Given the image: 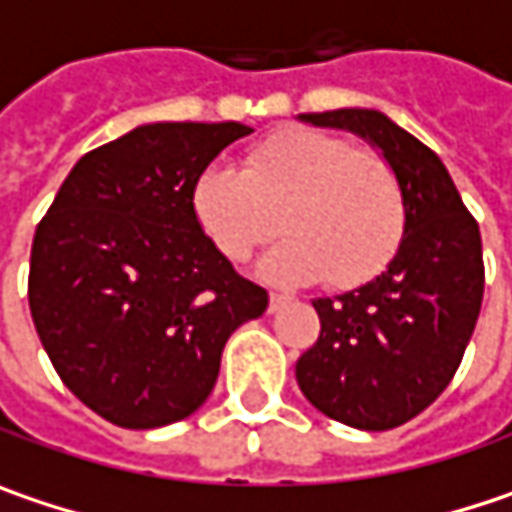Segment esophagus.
<instances>
[{"mask_svg":"<svg viewBox=\"0 0 512 512\" xmlns=\"http://www.w3.org/2000/svg\"><path fill=\"white\" fill-rule=\"evenodd\" d=\"M291 303V297H285V294H271V300H268V311L274 314V311L285 309Z\"/></svg>","mask_w":512,"mask_h":512,"instance_id":"1","label":"esophagus"}]
</instances>
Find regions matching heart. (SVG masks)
Segmentation results:
<instances>
[{"label":"heart","mask_w":512,"mask_h":512,"mask_svg":"<svg viewBox=\"0 0 512 512\" xmlns=\"http://www.w3.org/2000/svg\"><path fill=\"white\" fill-rule=\"evenodd\" d=\"M203 236L230 259H250L282 224L288 236L259 265L271 282L306 285L332 276L361 285L382 271L405 233V201L379 154L355 151L326 130H282L241 168L206 165L192 183Z\"/></svg>","instance_id":"heart-1"}]
</instances>
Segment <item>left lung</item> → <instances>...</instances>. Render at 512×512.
<instances>
[{
	"instance_id": "left-lung-1",
	"label": "left lung",
	"mask_w": 512,
	"mask_h": 512,
	"mask_svg": "<svg viewBox=\"0 0 512 512\" xmlns=\"http://www.w3.org/2000/svg\"><path fill=\"white\" fill-rule=\"evenodd\" d=\"M297 119L361 136L402 189L399 250L376 279L311 300L320 338L297 361V384L320 414L387 431L425 411L460 367L484 297L481 233L443 160L384 113L344 107Z\"/></svg>"
}]
</instances>
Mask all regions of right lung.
<instances>
[{
  "mask_svg": "<svg viewBox=\"0 0 512 512\" xmlns=\"http://www.w3.org/2000/svg\"><path fill=\"white\" fill-rule=\"evenodd\" d=\"M241 122H154L84 154L31 244L28 306L63 384L122 428L186 420L268 291L203 236L192 183Z\"/></svg>",
  "mask_w": 512,
  "mask_h": 512,
  "instance_id": "obj_1",
  "label": "right lung"
}]
</instances>
